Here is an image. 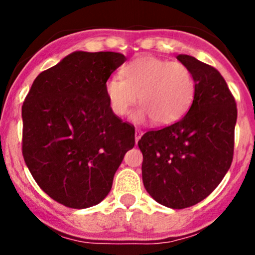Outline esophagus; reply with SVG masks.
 Listing matches in <instances>:
<instances>
[{"instance_id":"esophagus-1","label":"esophagus","mask_w":255,"mask_h":255,"mask_svg":"<svg viewBox=\"0 0 255 255\" xmlns=\"http://www.w3.org/2000/svg\"><path fill=\"white\" fill-rule=\"evenodd\" d=\"M142 134H143V132L140 129H135V135H134V139H135V143H138V140L140 139V137H142Z\"/></svg>"}]
</instances>
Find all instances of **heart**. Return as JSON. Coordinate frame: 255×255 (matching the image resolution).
<instances>
[{"mask_svg": "<svg viewBox=\"0 0 255 255\" xmlns=\"http://www.w3.org/2000/svg\"><path fill=\"white\" fill-rule=\"evenodd\" d=\"M121 76L105 82L110 109L118 117L128 115L139 100L142 106L132 116L135 123L154 120L166 126L179 121L192 104L195 79L191 70L179 61L143 56L123 66Z\"/></svg>", "mask_w": 255, "mask_h": 255, "instance_id": "1", "label": "heart"}]
</instances>
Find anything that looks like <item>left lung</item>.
I'll return each mask as SVG.
<instances>
[{
  "mask_svg": "<svg viewBox=\"0 0 255 255\" xmlns=\"http://www.w3.org/2000/svg\"><path fill=\"white\" fill-rule=\"evenodd\" d=\"M176 58L194 75L191 107L174 125L146 132L138 146L146 192L158 204L180 210L206 199L227 174L233 159L237 107L215 68L191 55Z\"/></svg>",
  "mask_w": 255,
  "mask_h": 255,
  "instance_id": "left-lung-1",
  "label": "left lung"
}]
</instances>
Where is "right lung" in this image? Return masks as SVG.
I'll use <instances>...</instances> for the list:
<instances>
[{
  "label": "right lung",
  "instance_id": "1",
  "mask_svg": "<svg viewBox=\"0 0 255 255\" xmlns=\"http://www.w3.org/2000/svg\"><path fill=\"white\" fill-rule=\"evenodd\" d=\"M125 61L115 51H74L40 73L23 102V158L40 189L64 206L100 204L134 146V129L105 95Z\"/></svg>",
  "mask_w": 255,
  "mask_h": 255
}]
</instances>
